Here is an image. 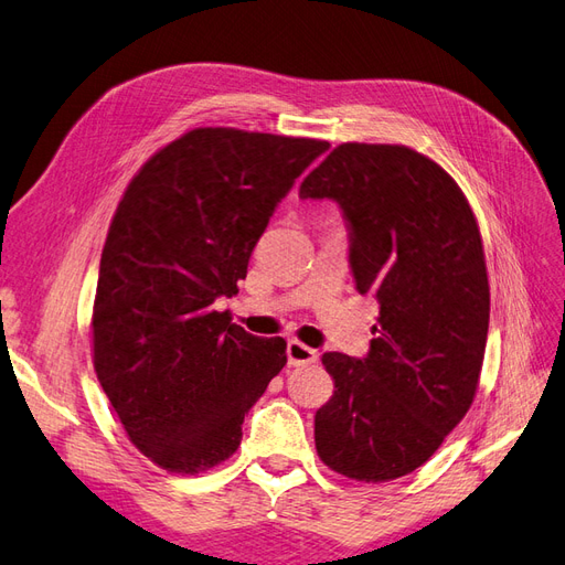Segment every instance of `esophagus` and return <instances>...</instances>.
Instances as JSON below:
<instances>
[{"label":"esophagus","mask_w":565,"mask_h":565,"mask_svg":"<svg viewBox=\"0 0 565 565\" xmlns=\"http://www.w3.org/2000/svg\"><path fill=\"white\" fill-rule=\"evenodd\" d=\"M318 358H320V353L316 349L301 344V341H297V339H292L287 344V363L289 365H309V363H316Z\"/></svg>","instance_id":"esophagus-1"}]
</instances>
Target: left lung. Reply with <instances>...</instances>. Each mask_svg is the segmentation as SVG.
<instances>
[{
  "mask_svg": "<svg viewBox=\"0 0 565 565\" xmlns=\"http://www.w3.org/2000/svg\"><path fill=\"white\" fill-rule=\"evenodd\" d=\"M299 198L339 204L355 289L380 303L365 358L322 355L334 393L316 413V450L355 481H393L473 403L490 320L481 233L452 177L405 146L341 143Z\"/></svg>",
  "mask_w": 565,
  "mask_h": 565,
  "instance_id": "1",
  "label": "left lung"
}]
</instances>
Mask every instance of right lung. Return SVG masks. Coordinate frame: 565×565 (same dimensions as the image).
I'll return each instance as SVG.
<instances>
[{
  "label": "right lung",
  "mask_w": 565,
  "mask_h": 565,
  "mask_svg": "<svg viewBox=\"0 0 565 565\" xmlns=\"http://www.w3.org/2000/svg\"><path fill=\"white\" fill-rule=\"evenodd\" d=\"M328 141L204 127L158 150L117 204L100 254L94 367L129 440L174 473L228 459L285 367V339L214 311L237 295L278 202Z\"/></svg>",
  "instance_id": "right-lung-1"
}]
</instances>
